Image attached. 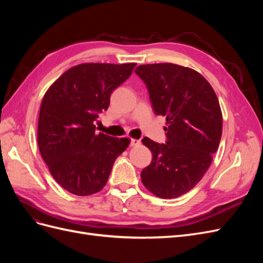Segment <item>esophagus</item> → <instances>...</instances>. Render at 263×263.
<instances>
[{"label": "esophagus", "instance_id": "34e87169", "mask_svg": "<svg viewBox=\"0 0 263 263\" xmlns=\"http://www.w3.org/2000/svg\"><path fill=\"white\" fill-rule=\"evenodd\" d=\"M140 145V140L138 139H130V146L135 147V146H139Z\"/></svg>", "mask_w": 263, "mask_h": 263}]
</instances>
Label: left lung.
Segmentation results:
<instances>
[{"mask_svg": "<svg viewBox=\"0 0 263 263\" xmlns=\"http://www.w3.org/2000/svg\"><path fill=\"white\" fill-rule=\"evenodd\" d=\"M135 72L147 86L155 113L166 118L165 144L141 140L153 153L140 174L142 184L158 197H179L201 181L218 148V99L209 81L191 68L154 63L138 66Z\"/></svg>", "mask_w": 263, "mask_h": 263, "instance_id": "obj_1", "label": "left lung"}]
</instances>
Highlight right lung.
I'll return each mask as SVG.
<instances>
[{
    "label": "right lung",
    "instance_id": "1",
    "mask_svg": "<svg viewBox=\"0 0 263 263\" xmlns=\"http://www.w3.org/2000/svg\"><path fill=\"white\" fill-rule=\"evenodd\" d=\"M135 66L81 63L67 70L45 93L38 117L39 151L53 179L70 193L100 192L116 158L128 147V138L98 134L94 122Z\"/></svg>",
    "mask_w": 263,
    "mask_h": 263
}]
</instances>
